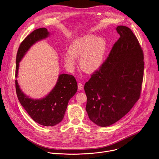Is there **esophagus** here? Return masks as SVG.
<instances>
[{
	"instance_id": "1",
	"label": "esophagus",
	"mask_w": 159,
	"mask_h": 159,
	"mask_svg": "<svg viewBox=\"0 0 159 159\" xmlns=\"http://www.w3.org/2000/svg\"><path fill=\"white\" fill-rule=\"evenodd\" d=\"M77 85H78V89H79V90H82V89H83L84 86H83V85H82V83L79 82L78 84H77Z\"/></svg>"
}]
</instances>
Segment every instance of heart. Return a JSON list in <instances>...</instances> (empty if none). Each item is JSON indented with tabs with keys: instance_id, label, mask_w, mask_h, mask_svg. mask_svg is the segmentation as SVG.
Here are the masks:
<instances>
[{
	"instance_id": "b5f03b06",
	"label": "heart",
	"mask_w": 159,
	"mask_h": 159,
	"mask_svg": "<svg viewBox=\"0 0 159 159\" xmlns=\"http://www.w3.org/2000/svg\"><path fill=\"white\" fill-rule=\"evenodd\" d=\"M107 43L101 37L88 35L75 40L65 54L64 62L67 66L74 68L75 58H80L79 66L85 73L92 74L97 71L104 60Z\"/></svg>"
}]
</instances>
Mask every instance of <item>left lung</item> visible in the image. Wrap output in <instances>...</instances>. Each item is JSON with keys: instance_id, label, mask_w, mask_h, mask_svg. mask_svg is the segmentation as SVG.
<instances>
[{"instance_id": "left-lung-1", "label": "left lung", "mask_w": 159, "mask_h": 159, "mask_svg": "<svg viewBox=\"0 0 159 159\" xmlns=\"http://www.w3.org/2000/svg\"><path fill=\"white\" fill-rule=\"evenodd\" d=\"M120 38L107 59L85 84L86 111L91 121L109 126L125 116L139 99L143 77V52L130 29L116 28Z\"/></svg>"}]
</instances>
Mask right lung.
Returning a JSON list of instances; mask_svg holds the SVG:
<instances>
[{
    "instance_id": "add662e5",
    "label": "right lung",
    "mask_w": 159,
    "mask_h": 159,
    "mask_svg": "<svg viewBox=\"0 0 159 159\" xmlns=\"http://www.w3.org/2000/svg\"><path fill=\"white\" fill-rule=\"evenodd\" d=\"M48 34L47 29L39 28L31 32L21 42L16 57V77L19 63L26 52L34 43L47 37ZM16 89L20 104L35 122L43 126H54L64 119L69 101L77 90V84L73 75L61 74L55 87L40 100H34L26 96L20 89L17 80Z\"/></svg>"
}]
</instances>
